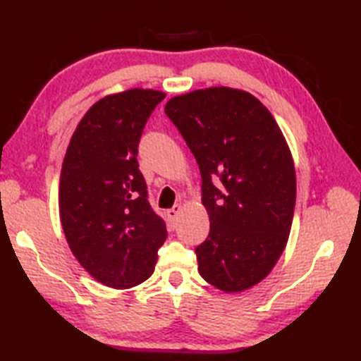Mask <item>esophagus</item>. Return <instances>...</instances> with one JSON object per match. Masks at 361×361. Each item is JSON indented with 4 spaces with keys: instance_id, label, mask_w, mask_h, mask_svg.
<instances>
[{
    "instance_id": "obj_1",
    "label": "esophagus",
    "mask_w": 361,
    "mask_h": 361,
    "mask_svg": "<svg viewBox=\"0 0 361 361\" xmlns=\"http://www.w3.org/2000/svg\"><path fill=\"white\" fill-rule=\"evenodd\" d=\"M180 211H181V206L180 204H175L173 208H171V209H167V219L171 220V224L173 225L175 224V220H176V217H178V214H180Z\"/></svg>"
}]
</instances>
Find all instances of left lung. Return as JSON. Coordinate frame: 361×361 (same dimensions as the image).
<instances>
[{
  "mask_svg": "<svg viewBox=\"0 0 361 361\" xmlns=\"http://www.w3.org/2000/svg\"><path fill=\"white\" fill-rule=\"evenodd\" d=\"M166 114L202 173L209 235L195 248L198 271L226 293L262 281L290 234L296 175L271 113L247 91L226 87L172 97Z\"/></svg>",
  "mask_w": 361,
  "mask_h": 361,
  "instance_id": "obj_1",
  "label": "left lung"
}]
</instances>
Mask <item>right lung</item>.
<instances>
[{"instance_id":"add662e5","label":"right lung","mask_w":361,"mask_h":361,"mask_svg":"<svg viewBox=\"0 0 361 361\" xmlns=\"http://www.w3.org/2000/svg\"><path fill=\"white\" fill-rule=\"evenodd\" d=\"M166 97L133 88L85 113L60 173V220L80 265L113 288H130L155 270L166 224L149 203L137 164L145 122Z\"/></svg>"}]
</instances>
